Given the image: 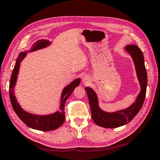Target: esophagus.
I'll list each match as a JSON object with an SVG mask.
<instances>
[{
  "label": "esophagus",
  "mask_w": 160,
  "mask_h": 160,
  "mask_svg": "<svg viewBox=\"0 0 160 160\" xmlns=\"http://www.w3.org/2000/svg\"><path fill=\"white\" fill-rule=\"evenodd\" d=\"M82 82L85 84H88L89 82V79L88 78H87V76H84L82 77Z\"/></svg>",
  "instance_id": "34e87169"
}]
</instances>
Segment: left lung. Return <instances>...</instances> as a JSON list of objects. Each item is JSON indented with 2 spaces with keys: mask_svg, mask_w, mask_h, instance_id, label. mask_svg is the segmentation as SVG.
Wrapping results in <instances>:
<instances>
[{
  "mask_svg": "<svg viewBox=\"0 0 160 160\" xmlns=\"http://www.w3.org/2000/svg\"><path fill=\"white\" fill-rule=\"evenodd\" d=\"M126 51L131 55L133 60L137 77L140 85V92L136 100L129 107L115 112H107L99 107L97 96L92 89L85 88L91 109L92 118L97 125L107 128H118L129 123L138 114L144 102L147 90L148 76L144 63L143 53L137 46L131 44L126 46Z\"/></svg>",
  "mask_w": 160,
  "mask_h": 160,
  "instance_id": "obj_1",
  "label": "left lung"
}]
</instances>
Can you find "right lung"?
I'll return each instance as SVG.
<instances>
[{"mask_svg": "<svg viewBox=\"0 0 160 160\" xmlns=\"http://www.w3.org/2000/svg\"><path fill=\"white\" fill-rule=\"evenodd\" d=\"M50 44L51 42L48 40H38L37 42H35L32 45L29 52L41 49V48H46ZM27 53H28V51H25V52H21L19 54L18 58L16 60L14 69H13V71L12 72L11 78H10L9 94L12 107L15 112L17 113L18 117L29 128L39 130V131H53V130L59 128L64 123L65 103H66L67 99L68 98L71 93L73 92L75 88L79 86L80 79V78H77V79L72 81L71 83L67 85L63 89L61 94L60 107H59V110L57 111V112L48 115H37L26 112L20 107V105L19 104V103L17 101V99H16V97L14 94V88L15 86L16 81H17L20 63L25 58Z\"/></svg>", "mask_w": 160, "mask_h": 160, "instance_id": "obj_1", "label": "right lung"}]
</instances>
